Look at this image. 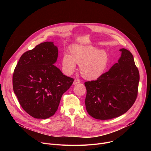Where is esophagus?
Here are the masks:
<instances>
[{"label": "esophagus", "mask_w": 151, "mask_h": 151, "mask_svg": "<svg viewBox=\"0 0 151 151\" xmlns=\"http://www.w3.org/2000/svg\"><path fill=\"white\" fill-rule=\"evenodd\" d=\"M80 83V81L79 79H75L74 81H73V84L76 85V84H78V83Z\"/></svg>", "instance_id": "esophagus-1"}]
</instances>
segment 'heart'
<instances>
[{
  "instance_id": "1",
  "label": "heart",
  "mask_w": 151,
  "mask_h": 151,
  "mask_svg": "<svg viewBox=\"0 0 151 151\" xmlns=\"http://www.w3.org/2000/svg\"><path fill=\"white\" fill-rule=\"evenodd\" d=\"M61 58V68L66 75H72L79 64L82 76L87 80H96L105 72L109 64V55L103 50L92 45H75Z\"/></svg>"
}]
</instances>
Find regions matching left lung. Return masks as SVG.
<instances>
[{
    "mask_svg": "<svg viewBox=\"0 0 151 151\" xmlns=\"http://www.w3.org/2000/svg\"><path fill=\"white\" fill-rule=\"evenodd\" d=\"M121 55L108 72L96 81L85 82L86 109L101 120L118 117L133 105L137 96L139 72L128 50H119Z\"/></svg>",
    "mask_w": 151,
    "mask_h": 151,
    "instance_id": "1",
    "label": "left lung"
}]
</instances>
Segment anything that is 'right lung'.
Instances as JSON below:
<instances>
[{"instance_id": "add662e5", "label": "right lung", "mask_w": 151, "mask_h": 151, "mask_svg": "<svg viewBox=\"0 0 151 151\" xmlns=\"http://www.w3.org/2000/svg\"><path fill=\"white\" fill-rule=\"evenodd\" d=\"M58 52L54 42L41 43L21 55L14 69V93L22 108L35 118L54 115L62 95L73 82L54 65Z\"/></svg>"}]
</instances>
